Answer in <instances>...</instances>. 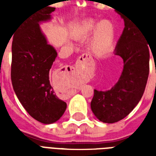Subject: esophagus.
Segmentation results:
<instances>
[{
  "label": "esophagus",
  "mask_w": 156,
  "mask_h": 156,
  "mask_svg": "<svg viewBox=\"0 0 156 156\" xmlns=\"http://www.w3.org/2000/svg\"><path fill=\"white\" fill-rule=\"evenodd\" d=\"M84 60H93L91 58V56L89 54H87V53H84L83 54L81 57H79V59H78L77 62H76V66H78V65L81 63L82 61H84Z\"/></svg>",
  "instance_id": "1"
}]
</instances>
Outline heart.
I'll list each match as a JSON object with an SVG mask.
<instances>
[{
	"label": "heart",
	"mask_w": 156,
	"mask_h": 156,
	"mask_svg": "<svg viewBox=\"0 0 156 156\" xmlns=\"http://www.w3.org/2000/svg\"><path fill=\"white\" fill-rule=\"evenodd\" d=\"M93 33L94 35L90 41V48L93 53L98 56L107 53L115 41L116 30L114 23L108 20L100 22L88 20L78 26L75 34L77 37L86 38Z\"/></svg>",
	"instance_id": "b5f03b06"
}]
</instances>
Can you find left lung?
Returning <instances> with one entry per match:
<instances>
[{"mask_svg": "<svg viewBox=\"0 0 156 156\" xmlns=\"http://www.w3.org/2000/svg\"><path fill=\"white\" fill-rule=\"evenodd\" d=\"M124 28L115 53L124 61V69L115 86L108 90L94 89L91 109L98 120L113 124L130 113L142 98L150 71V51L146 37L126 16H121Z\"/></svg>", "mask_w": 156, "mask_h": 156, "instance_id": "1", "label": "left lung"}]
</instances>
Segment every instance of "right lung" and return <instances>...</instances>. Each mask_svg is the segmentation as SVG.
<instances>
[{"instance_id": "right-lung-1", "label": "right lung", "mask_w": 156, "mask_h": 156, "mask_svg": "<svg viewBox=\"0 0 156 156\" xmlns=\"http://www.w3.org/2000/svg\"><path fill=\"white\" fill-rule=\"evenodd\" d=\"M54 10L45 6L26 16L16 29L12 47L13 89L29 115L46 124L58 121L67 108L49 80V71L58 52L48 44L39 25L50 21Z\"/></svg>"}]
</instances>
